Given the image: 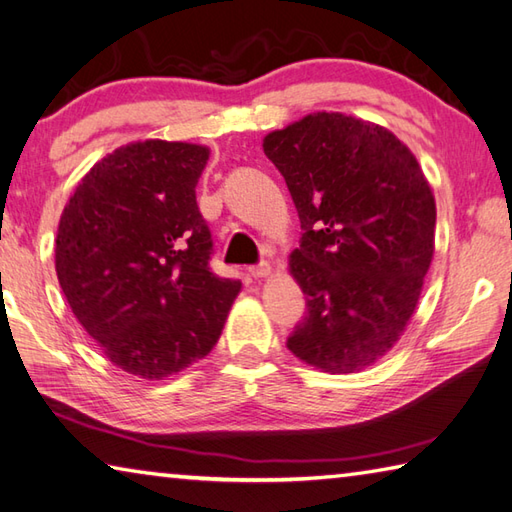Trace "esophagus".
Returning a JSON list of instances; mask_svg holds the SVG:
<instances>
[{
  "instance_id": "esophagus-1",
  "label": "esophagus",
  "mask_w": 512,
  "mask_h": 512,
  "mask_svg": "<svg viewBox=\"0 0 512 512\" xmlns=\"http://www.w3.org/2000/svg\"><path fill=\"white\" fill-rule=\"evenodd\" d=\"M269 274H271L269 263H260V265L249 267V276H254V278H267Z\"/></svg>"
}]
</instances>
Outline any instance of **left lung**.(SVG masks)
Listing matches in <instances>:
<instances>
[{
    "label": "left lung",
    "instance_id": "8db88e82",
    "mask_svg": "<svg viewBox=\"0 0 512 512\" xmlns=\"http://www.w3.org/2000/svg\"><path fill=\"white\" fill-rule=\"evenodd\" d=\"M302 238L289 256L307 316L287 338L302 362L356 373L409 325L435 252V198L420 163L382 125L314 112L263 139Z\"/></svg>",
    "mask_w": 512,
    "mask_h": 512
}]
</instances>
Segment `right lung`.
I'll list each match as a JSON object with an SVG mask.
<instances>
[{
    "mask_svg": "<svg viewBox=\"0 0 512 512\" xmlns=\"http://www.w3.org/2000/svg\"><path fill=\"white\" fill-rule=\"evenodd\" d=\"M205 145L148 139L114 150L61 214L55 269L81 327L112 364L163 380L221 338L241 280L218 278L196 205Z\"/></svg>",
    "mask_w": 512,
    "mask_h": 512,
    "instance_id": "obj_1",
    "label": "right lung"
}]
</instances>
